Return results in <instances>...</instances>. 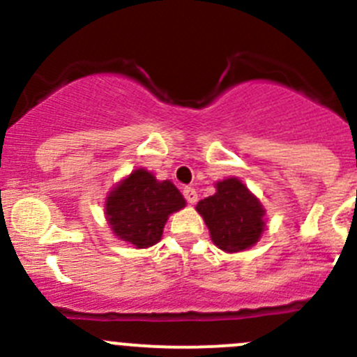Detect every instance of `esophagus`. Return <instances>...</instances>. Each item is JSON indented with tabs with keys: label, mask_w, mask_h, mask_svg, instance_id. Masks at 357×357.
I'll use <instances>...</instances> for the list:
<instances>
[{
	"label": "esophagus",
	"mask_w": 357,
	"mask_h": 357,
	"mask_svg": "<svg viewBox=\"0 0 357 357\" xmlns=\"http://www.w3.org/2000/svg\"><path fill=\"white\" fill-rule=\"evenodd\" d=\"M183 195H185V199L188 204H197V200H199V195H197V192L193 188H190V186H186L185 190H183Z\"/></svg>",
	"instance_id": "esophagus-1"
}]
</instances>
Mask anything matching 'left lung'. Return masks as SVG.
I'll return each mask as SVG.
<instances>
[{
  "instance_id": "left-lung-1",
  "label": "left lung",
  "mask_w": 357,
  "mask_h": 357,
  "mask_svg": "<svg viewBox=\"0 0 357 357\" xmlns=\"http://www.w3.org/2000/svg\"><path fill=\"white\" fill-rule=\"evenodd\" d=\"M214 245L225 252H240L259 242L264 231V207L240 179L215 183V193L197 204Z\"/></svg>"
}]
</instances>
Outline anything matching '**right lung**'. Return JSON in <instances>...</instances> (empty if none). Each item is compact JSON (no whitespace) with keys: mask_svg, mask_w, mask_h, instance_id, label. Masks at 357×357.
Instances as JSON below:
<instances>
[{"mask_svg":"<svg viewBox=\"0 0 357 357\" xmlns=\"http://www.w3.org/2000/svg\"><path fill=\"white\" fill-rule=\"evenodd\" d=\"M185 205L171 181H157L146 169H136L107 197L105 214L117 238L146 248L160 240L169 214Z\"/></svg>","mask_w":357,"mask_h":357,"instance_id":"1","label":"right lung"}]
</instances>
